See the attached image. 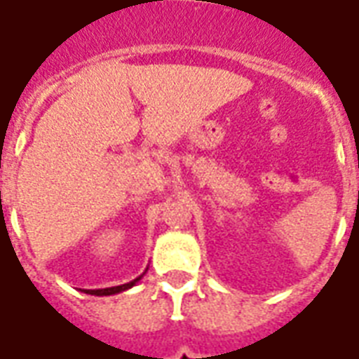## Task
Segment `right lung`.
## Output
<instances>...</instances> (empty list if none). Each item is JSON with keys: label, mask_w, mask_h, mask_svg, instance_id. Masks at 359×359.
I'll use <instances>...</instances> for the list:
<instances>
[{"label": "right lung", "mask_w": 359, "mask_h": 359, "mask_svg": "<svg viewBox=\"0 0 359 359\" xmlns=\"http://www.w3.org/2000/svg\"><path fill=\"white\" fill-rule=\"evenodd\" d=\"M145 271H147V269H145ZM145 271H143L140 277H135L133 281H130V283L118 285V287H107V289H83V292H86V294H93V297H111V294H118V292H124V290L132 289L133 285L137 283L141 277L145 276Z\"/></svg>", "instance_id": "add662e5"}]
</instances>
